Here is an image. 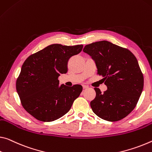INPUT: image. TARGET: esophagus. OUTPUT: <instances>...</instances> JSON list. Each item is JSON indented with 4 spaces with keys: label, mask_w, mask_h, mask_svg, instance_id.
Masks as SVG:
<instances>
[{
    "label": "esophagus",
    "mask_w": 152,
    "mask_h": 152,
    "mask_svg": "<svg viewBox=\"0 0 152 152\" xmlns=\"http://www.w3.org/2000/svg\"><path fill=\"white\" fill-rule=\"evenodd\" d=\"M88 87V86H87V85H83V88H84V89H85V88H87Z\"/></svg>",
    "instance_id": "34e87169"
}]
</instances>
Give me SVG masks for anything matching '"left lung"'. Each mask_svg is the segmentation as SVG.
Segmentation results:
<instances>
[{
	"mask_svg": "<svg viewBox=\"0 0 152 152\" xmlns=\"http://www.w3.org/2000/svg\"><path fill=\"white\" fill-rule=\"evenodd\" d=\"M83 51L95 61L97 74L107 89L102 93L95 88L91 102L93 112L101 118L118 121L131 113L143 88V76L135 56L129 49L102 40L86 45Z\"/></svg>",
	"mask_w": 152,
	"mask_h": 152,
	"instance_id": "8db88e82",
	"label": "left lung"
}]
</instances>
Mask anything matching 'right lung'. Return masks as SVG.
<instances>
[{
  "label": "right lung",
  "instance_id": "add662e5",
  "mask_svg": "<svg viewBox=\"0 0 152 152\" xmlns=\"http://www.w3.org/2000/svg\"><path fill=\"white\" fill-rule=\"evenodd\" d=\"M83 45H50L29 56L22 65L16 89L23 107L36 119L52 122L69 112L83 91L75 85L59 86L58 77L67 72V62Z\"/></svg>",
  "mask_w": 152,
  "mask_h": 152
}]
</instances>
